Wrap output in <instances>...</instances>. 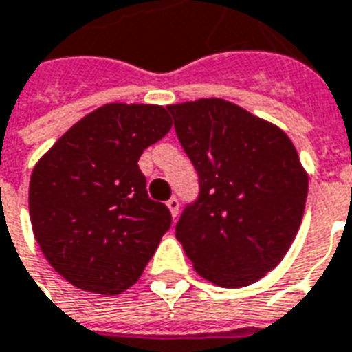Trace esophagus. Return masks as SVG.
Listing matches in <instances>:
<instances>
[{"label": "esophagus", "instance_id": "34e87169", "mask_svg": "<svg viewBox=\"0 0 352 352\" xmlns=\"http://www.w3.org/2000/svg\"><path fill=\"white\" fill-rule=\"evenodd\" d=\"M166 205H168V209L171 210V216L177 218V216H179V207H181V205H179V199H177V197H171Z\"/></svg>", "mask_w": 352, "mask_h": 352}]
</instances>
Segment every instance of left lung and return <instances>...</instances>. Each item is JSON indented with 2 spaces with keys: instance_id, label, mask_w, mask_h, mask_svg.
<instances>
[{
  "instance_id": "8db88e82",
  "label": "left lung",
  "mask_w": 352,
  "mask_h": 352,
  "mask_svg": "<svg viewBox=\"0 0 352 352\" xmlns=\"http://www.w3.org/2000/svg\"><path fill=\"white\" fill-rule=\"evenodd\" d=\"M177 138L199 175V197L175 235L199 276L246 287L274 269L300 228L308 173L276 124L223 98L171 104Z\"/></svg>"
}]
</instances>
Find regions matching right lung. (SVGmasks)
<instances>
[{"instance_id": "obj_1", "label": "right lung", "mask_w": 352, "mask_h": 352, "mask_svg": "<svg viewBox=\"0 0 352 352\" xmlns=\"http://www.w3.org/2000/svg\"><path fill=\"white\" fill-rule=\"evenodd\" d=\"M171 119L156 104H104L72 124L35 164L30 218L57 274L96 295L134 285L171 226L138 166Z\"/></svg>"}]
</instances>
